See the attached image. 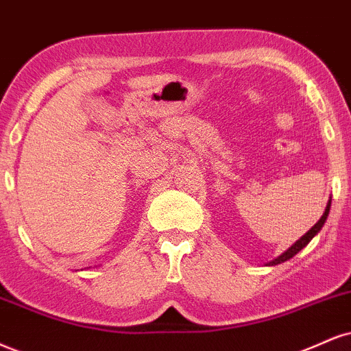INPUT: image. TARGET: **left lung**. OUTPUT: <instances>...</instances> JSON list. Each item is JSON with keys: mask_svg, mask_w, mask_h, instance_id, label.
<instances>
[{"mask_svg": "<svg viewBox=\"0 0 351 351\" xmlns=\"http://www.w3.org/2000/svg\"><path fill=\"white\" fill-rule=\"evenodd\" d=\"M330 204H332V199H328V202H327V208H325V210H324V214H322V217L319 219V222L315 223L314 227H312V229H309L306 232V234L302 235L301 239L298 240L296 243L294 245H291V247L288 248V250H286L285 253H282V255H280L278 256V258H274L273 261H269V267H274V265H280V263H285V261H288L289 258H293L294 255H296V253H299L302 250L304 247H306L307 243L311 242L312 239L315 237V235L319 234L320 232V229H322L324 227V223H325V221H327V216H328V213H330Z\"/></svg>", "mask_w": 351, "mask_h": 351, "instance_id": "1", "label": "left lung"}]
</instances>
